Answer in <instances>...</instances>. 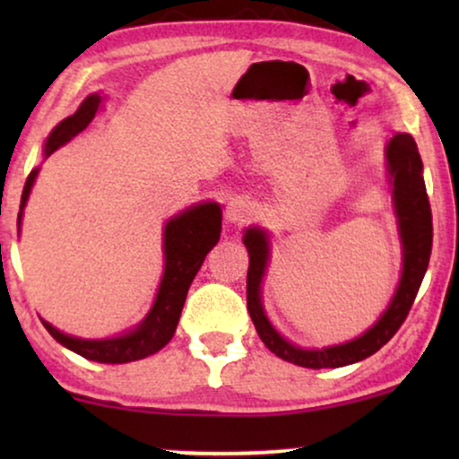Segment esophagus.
Listing matches in <instances>:
<instances>
[{
	"label": "esophagus",
	"mask_w": 459,
	"mask_h": 459,
	"mask_svg": "<svg viewBox=\"0 0 459 459\" xmlns=\"http://www.w3.org/2000/svg\"><path fill=\"white\" fill-rule=\"evenodd\" d=\"M253 215H255V204L244 196L231 198L228 206H225V217H228V221L231 223H247Z\"/></svg>",
	"instance_id": "obj_1"
}]
</instances>
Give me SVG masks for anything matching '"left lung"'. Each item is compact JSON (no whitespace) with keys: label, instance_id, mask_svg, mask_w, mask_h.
<instances>
[{"label":"left lung","instance_id":"1","mask_svg":"<svg viewBox=\"0 0 459 459\" xmlns=\"http://www.w3.org/2000/svg\"><path fill=\"white\" fill-rule=\"evenodd\" d=\"M385 152L394 215H397L401 244H403V272H401L397 292H394L391 305L386 307L378 322L361 336H357L355 341L325 349H300L280 336L267 319L261 303V281L269 261V236L259 228H248L244 234V247L250 256L247 307L256 334L280 359L311 369L351 366V363L366 359L385 347L405 322L426 269H429L432 250V212L422 178V159H420L413 137L410 134H394L386 143Z\"/></svg>","mask_w":459,"mask_h":459}]
</instances>
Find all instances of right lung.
<instances>
[{
	"mask_svg": "<svg viewBox=\"0 0 459 459\" xmlns=\"http://www.w3.org/2000/svg\"><path fill=\"white\" fill-rule=\"evenodd\" d=\"M100 102H102V98L98 93H91L83 100V104L79 106V110L73 117H66L65 121L56 125L46 140V156L56 152L60 146H65L66 142H71L74 135L81 134L93 121ZM37 173H39V169H33L27 178V184H24L21 212H18V228H21L22 209L27 204ZM219 234H221V209H219L217 203L190 206V209L169 219L165 234H162L165 273H162L156 300L146 319L127 334L104 338V341H87V338H74L56 330L46 319H41L43 325L62 347L74 351V353L90 361L129 363L156 353L173 338L194 275L198 273L200 265L204 263L206 253L219 242Z\"/></svg>",
	"mask_w": 459,
	"mask_h": 459,
	"instance_id": "add662e5",
	"label": "right lung"
}]
</instances>
